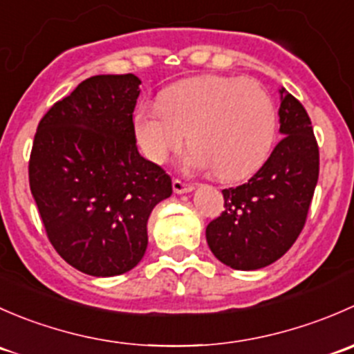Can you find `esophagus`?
<instances>
[{
    "mask_svg": "<svg viewBox=\"0 0 354 354\" xmlns=\"http://www.w3.org/2000/svg\"><path fill=\"white\" fill-rule=\"evenodd\" d=\"M173 190H174V194L183 195V194H190V192H194L195 187L194 185L183 183V181H180V180H173Z\"/></svg>",
    "mask_w": 354,
    "mask_h": 354,
    "instance_id": "obj_1",
    "label": "esophagus"
}]
</instances>
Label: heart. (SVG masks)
Returning a JSON list of instances; mask_svg holds the SVG:
<instances>
[{
    "mask_svg": "<svg viewBox=\"0 0 354 354\" xmlns=\"http://www.w3.org/2000/svg\"><path fill=\"white\" fill-rule=\"evenodd\" d=\"M188 169L238 181L259 171L272 152L277 109L252 78L203 75L167 88L160 104L145 102L135 114V135L147 159L162 164L187 142Z\"/></svg>",
    "mask_w": 354,
    "mask_h": 354,
    "instance_id": "heart-1",
    "label": "heart"
}]
</instances>
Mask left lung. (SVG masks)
I'll return each mask as SVG.
<instances>
[{
	"instance_id": "8db88e82",
	"label": "left lung",
	"mask_w": 354,
	"mask_h": 354,
	"mask_svg": "<svg viewBox=\"0 0 354 354\" xmlns=\"http://www.w3.org/2000/svg\"><path fill=\"white\" fill-rule=\"evenodd\" d=\"M279 144L262 167L226 188L224 212L205 230L210 252L224 266L257 270L284 255L305 226L319 181V147L301 102L279 88Z\"/></svg>"
}]
</instances>
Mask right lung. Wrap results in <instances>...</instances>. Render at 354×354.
<instances>
[{"label":"right lung","mask_w":354,"mask_h":354,"mask_svg":"<svg viewBox=\"0 0 354 354\" xmlns=\"http://www.w3.org/2000/svg\"><path fill=\"white\" fill-rule=\"evenodd\" d=\"M140 84L133 73L87 78L44 114L34 137L28 181L46 233L88 276L133 269L152 209L173 194L171 178L137 149Z\"/></svg>","instance_id":"add662e5"}]
</instances>
